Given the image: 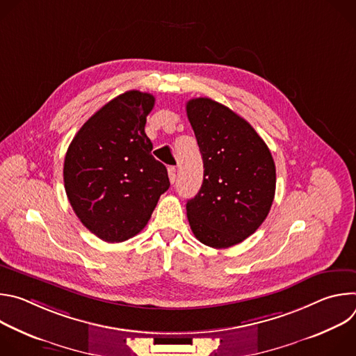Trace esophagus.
<instances>
[{
    "label": "esophagus",
    "mask_w": 356,
    "mask_h": 356,
    "mask_svg": "<svg viewBox=\"0 0 356 356\" xmlns=\"http://www.w3.org/2000/svg\"><path fill=\"white\" fill-rule=\"evenodd\" d=\"M168 173H169V179H170V183L173 184L176 181V168L175 166H170L168 169Z\"/></svg>",
    "instance_id": "esophagus-1"
}]
</instances>
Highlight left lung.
<instances>
[{"instance_id":"left-lung-1","label":"left lung","mask_w":356,"mask_h":356,"mask_svg":"<svg viewBox=\"0 0 356 356\" xmlns=\"http://www.w3.org/2000/svg\"><path fill=\"white\" fill-rule=\"evenodd\" d=\"M204 163L200 191L186 204L190 228L207 246H234L268 217L276 190L270 150L248 121L217 101L186 104Z\"/></svg>"}]
</instances>
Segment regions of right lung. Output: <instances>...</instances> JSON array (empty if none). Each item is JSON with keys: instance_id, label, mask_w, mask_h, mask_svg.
Listing matches in <instances>:
<instances>
[{"instance_id": "1", "label": "right lung", "mask_w": 356, "mask_h": 356, "mask_svg": "<svg viewBox=\"0 0 356 356\" xmlns=\"http://www.w3.org/2000/svg\"><path fill=\"white\" fill-rule=\"evenodd\" d=\"M155 106L149 92L131 90L99 108L69 145L65 188L73 211L94 235L122 242L147 224L169 188L166 166L152 156L145 134Z\"/></svg>"}]
</instances>
